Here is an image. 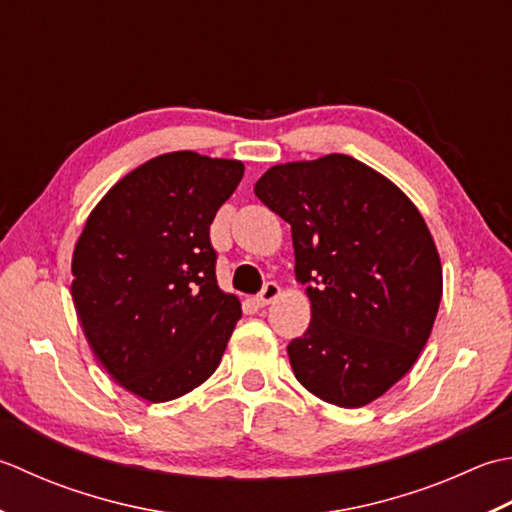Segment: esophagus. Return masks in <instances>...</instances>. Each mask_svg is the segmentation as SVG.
I'll return each instance as SVG.
<instances>
[{
    "label": "esophagus",
    "instance_id": "esophagus-1",
    "mask_svg": "<svg viewBox=\"0 0 512 512\" xmlns=\"http://www.w3.org/2000/svg\"><path fill=\"white\" fill-rule=\"evenodd\" d=\"M278 296H280L278 283H274V280H269V283H265L263 289H260V294H258L256 300L265 307V305H269V302H274Z\"/></svg>",
    "mask_w": 512,
    "mask_h": 512
}]
</instances>
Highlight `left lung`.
<instances>
[{"instance_id":"obj_1","label":"left lung","mask_w":512,"mask_h":512,"mask_svg":"<svg viewBox=\"0 0 512 512\" xmlns=\"http://www.w3.org/2000/svg\"><path fill=\"white\" fill-rule=\"evenodd\" d=\"M254 192L291 225L296 278L309 283V329L287 347L298 382L344 409L380 398L420 356L442 300L422 214L347 154L274 165Z\"/></svg>"}]
</instances>
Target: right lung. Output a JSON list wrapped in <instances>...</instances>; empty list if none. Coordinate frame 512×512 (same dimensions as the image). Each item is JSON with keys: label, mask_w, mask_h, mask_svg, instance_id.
<instances>
[{"label": "right lung", "mask_w": 512, "mask_h": 512, "mask_svg": "<svg viewBox=\"0 0 512 512\" xmlns=\"http://www.w3.org/2000/svg\"><path fill=\"white\" fill-rule=\"evenodd\" d=\"M243 163L156 156L92 210L72 256V300L95 358L150 402L190 393L216 371L241 302L216 283L210 225Z\"/></svg>", "instance_id": "right-lung-1"}]
</instances>
